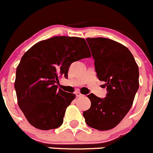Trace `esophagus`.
Wrapping results in <instances>:
<instances>
[{"instance_id":"34e87169","label":"esophagus","mask_w":153,"mask_h":153,"mask_svg":"<svg viewBox=\"0 0 153 153\" xmlns=\"http://www.w3.org/2000/svg\"><path fill=\"white\" fill-rule=\"evenodd\" d=\"M75 94H76V97H83V94H81L80 91H75Z\"/></svg>"}]
</instances>
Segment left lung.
I'll return each instance as SVG.
<instances>
[{"instance_id": "obj_1", "label": "left lung", "mask_w": 153, "mask_h": 153, "mask_svg": "<svg viewBox=\"0 0 153 153\" xmlns=\"http://www.w3.org/2000/svg\"><path fill=\"white\" fill-rule=\"evenodd\" d=\"M86 40L94 60L97 78L105 83L107 94L102 99L89 94L91 107L83 115L89 127L108 131L123 120L133 105L139 87V67L123 45L102 37Z\"/></svg>"}]
</instances>
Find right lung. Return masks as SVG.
Listing matches in <instances>:
<instances>
[{"label":"right lung","mask_w":153,"mask_h":153,"mask_svg":"<svg viewBox=\"0 0 153 153\" xmlns=\"http://www.w3.org/2000/svg\"><path fill=\"white\" fill-rule=\"evenodd\" d=\"M91 57L84 39L54 36L40 41L22 56L16 70L17 102L30 125L51 130L62 125L66 109L75 94L58 89L72 62Z\"/></svg>","instance_id":"1"}]
</instances>
